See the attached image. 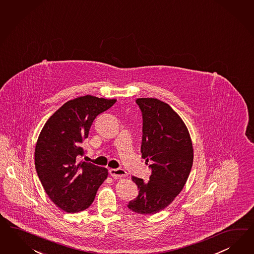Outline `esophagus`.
I'll list each match as a JSON object with an SVG mask.
<instances>
[{
    "label": "esophagus",
    "mask_w": 254,
    "mask_h": 254,
    "mask_svg": "<svg viewBox=\"0 0 254 254\" xmlns=\"http://www.w3.org/2000/svg\"><path fill=\"white\" fill-rule=\"evenodd\" d=\"M109 174L113 178H122V177L127 176V173L123 169H110L109 170Z\"/></svg>",
    "instance_id": "obj_1"
}]
</instances>
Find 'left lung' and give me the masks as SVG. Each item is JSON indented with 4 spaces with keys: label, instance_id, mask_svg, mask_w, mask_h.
Masks as SVG:
<instances>
[{
    "label": "left lung",
    "instance_id": "8db88e82",
    "mask_svg": "<svg viewBox=\"0 0 254 254\" xmlns=\"http://www.w3.org/2000/svg\"><path fill=\"white\" fill-rule=\"evenodd\" d=\"M143 115L142 158L152 170L147 183L135 176L139 194L128 204L140 214H155L165 209L188 181L194 159L187 125L167 103L157 98H137Z\"/></svg>",
    "mask_w": 254,
    "mask_h": 254
}]
</instances>
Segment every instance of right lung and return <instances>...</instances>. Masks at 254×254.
Wrapping results in <instances>:
<instances>
[{
    "mask_svg": "<svg viewBox=\"0 0 254 254\" xmlns=\"http://www.w3.org/2000/svg\"><path fill=\"white\" fill-rule=\"evenodd\" d=\"M116 101L93 95L77 97L65 102L41 130L34 154L37 174L46 194L61 210L87 209L108 178V169L78 162L77 157L83 155L81 143L94 119Z\"/></svg>",
    "mask_w": 254,
    "mask_h": 254,
    "instance_id": "right-lung-1",
    "label": "right lung"
}]
</instances>
